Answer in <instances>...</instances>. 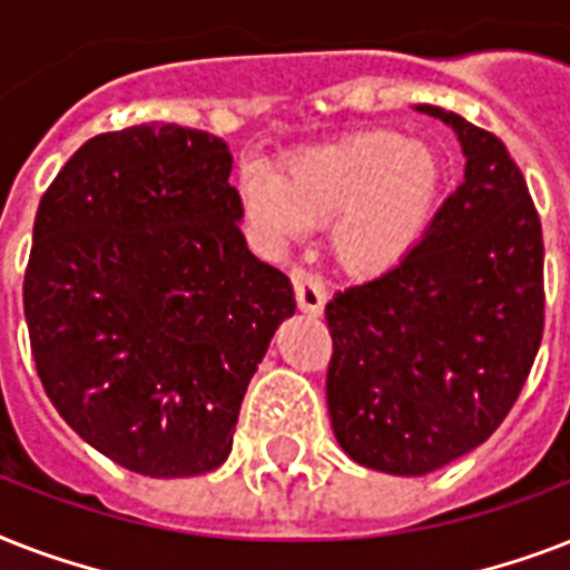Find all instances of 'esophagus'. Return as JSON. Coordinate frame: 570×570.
I'll return each mask as SVG.
<instances>
[{"instance_id": "1", "label": "esophagus", "mask_w": 570, "mask_h": 570, "mask_svg": "<svg viewBox=\"0 0 570 570\" xmlns=\"http://www.w3.org/2000/svg\"><path fill=\"white\" fill-rule=\"evenodd\" d=\"M293 277V289H295V302L302 307L307 316H320L325 311V284H322L320 277L307 272V268L295 266L289 272Z\"/></svg>"}]
</instances>
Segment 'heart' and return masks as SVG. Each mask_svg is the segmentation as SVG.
I'll list each match as a JSON object with an SVG mask.
<instances>
[{"label":"heart","instance_id":"heart-1","mask_svg":"<svg viewBox=\"0 0 570 570\" xmlns=\"http://www.w3.org/2000/svg\"><path fill=\"white\" fill-rule=\"evenodd\" d=\"M239 195L250 222L275 239L334 222L331 248L340 266L379 277L425 239L443 195V163L429 141L364 129L289 156L281 171L245 163Z\"/></svg>","mask_w":570,"mask_h":570}]
</instances>
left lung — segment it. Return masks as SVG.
<instances>
[{"label":"left lung","mask_w":570,"mask_h":570,"mask_svg":"<svg viewBox=\"0 0 570 570\" xmlns=\"http://www.w3.org/2000/svg\"><path fill=\"white\" fill-rule=\"evenodd\" d=\"M459 136L464 180L420 248L325 307L328 414L357 464L425 476L485 443L512 411L544 331V242L497 136L416 106Z\"/></svg>","instance_id":"1"}]
</instances>
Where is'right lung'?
<instances>
[{
    "mask_svg": "<svg viewBox=\"0 0 570 570\" xmlns=\"http://www.w3.org/2000/svg\"><path fill=\"white\" fill-rule=\"evenodd\" d=\"M222 138L138 124L85 141L35 215L22 284L47 396L120 468H222L242 396L295 313L284 272L248 250Z\"/></svg>",
    "mask_w": 570,
    "mask_h": 570,
    "instance_id": "1",
    "label": "right lung"
}]
</instances>
